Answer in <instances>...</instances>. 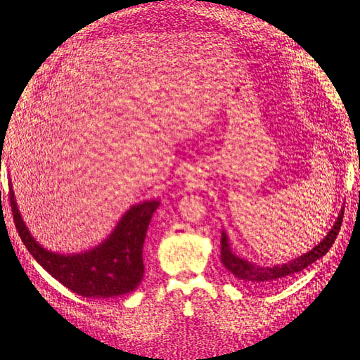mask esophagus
<instances>
[{
	"mask_svg": "<svg viewBox=\"0 0 360 360\" xmlns=\"http://www.w3.org/2000/svg\"><path fill=\"white\" fill-rule=\"evenodd\" d=\"M187 181H188V182H187V184H188V186H192V184H193V182H195V179L192 178V176H188V178H187Z\"/></svg>",
	"mask_w": 360,
	"mask_h": 360,
	"instance_id": "1",
	"label": "esophagus"
}]
</instances>
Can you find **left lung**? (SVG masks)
I'll use <instances>...</instances> for the list:
<instances>
[{
    "label": "left lung",
    "mask_w": 360,
    "mask_h": 360,
    "mask_svg": "<svg viewBox=\"0 0 360 360\" xmlns=\"http://www.w3.org/2000/svg\"><path fill=\"white\" fill-rule=\"evenodd\" d=\"M343 219V207L338 215V219L334 221L331 231L326 233L325 238L320 241L316 248H312L307 254H303L297 258H292L288 263L274 264V266H259L257 263H250L238 255H235L229 243V236L223 231L221 232V263L229 272H232L236 278L243 280L255 286H271L277 285L281 280H285L289 275L303 271L319 258H322L328 250L331 249L333 243L335 241L340 231Z\"/></svg>",
    "instance_id": "obj_1"
}]
</instances>
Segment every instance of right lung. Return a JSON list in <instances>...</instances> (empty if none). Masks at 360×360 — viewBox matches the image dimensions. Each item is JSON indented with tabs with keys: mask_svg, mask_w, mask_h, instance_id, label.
Wrapping results in <instances>:
<instances>
[{
	"mask_svg": "<svg viewBox=\"0 0 360 360\" xmlns=\"http://www.w3.org/2000/svg\"><path fill=\"white\" fill-rule=\"evenodd\" d=\"M9 198L15 226L30 255L72 292L88 298H110L131 292L139 286L143 277V241L153 213L159 207L158 200L131 205L98 246L65 255L44 249L30 235L15 201L11 181Z\"/></svg>",
	"mask_w": 360,
	"mask_h": 360,
	"instance_id": "add662e5",
	"label": "right lung"
}]
</instances>
